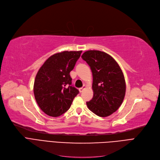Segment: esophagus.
<instances>
[{
    "label": "esophagus",
    "mask_w": 160,
    "mask_h": 160,
    "mask_svg": "<svg viewBox=\"0 0 160 160\" xmlns=\"http://www.w3.org/2000/svg\"><path fill=\"white\" fill-rule=\"evenodd\" d=\"M85 88H86V87L84 85L83 87H81V88H79V92H82V91H83V90L85 89Z\"/></svg>",
    "instance_id": "esophagus-1"
}]
</instances>
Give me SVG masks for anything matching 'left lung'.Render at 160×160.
<instances>
[{"mask_svg":"<svg viewBox=\"0 0 160 160\" xmlns=\"http://www.w3.org/2000/svg\"><path fill=\"white\" fill-rule=\"evenodd\" d=\"M81 58L90 66L93 78V97L87 105L98 117H108L117 111L124 100L126 82L122 71L105 52L89 50Z\"/></svg>","mask_w":160,"mask_h":160,"instance_id":"left-lung-1","label":"left lung"}]
</instances>
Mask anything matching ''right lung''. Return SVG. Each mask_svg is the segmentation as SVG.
Segmentation results:
<instances>
[{
    "mask_svg": "<svg viewBox=\"0 0 160 160\" xmlns=\"http://www.w3.org/2000/svg\"><path fill=\"white\" fill-rule=\"evenodd\" d=\"M82 51H64L52 55L36 74L34 93L42 111L58 117L68 111L79 91L71 85L70 71Z\"/></svg>",
    "mask_w": 160,
    "mask_h": 160,
    "instance_id": "add662e5",
    "label": "right lung"
}]
</instances>
